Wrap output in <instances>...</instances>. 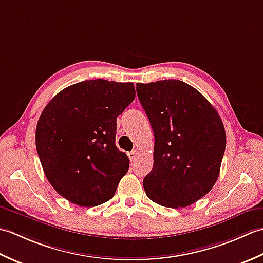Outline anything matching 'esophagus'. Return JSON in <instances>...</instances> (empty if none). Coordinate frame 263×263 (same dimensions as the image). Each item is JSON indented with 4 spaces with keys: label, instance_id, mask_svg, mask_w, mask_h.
Segmentation results:
<instances>
[{
    "label": "esophagus",
    "instance_id": "obj_1",
    "mask_svg": "<svg viewBox=\"0 0 263 263\" xmlns=\"http://www.w3.org/2000/svg\"><path fill=\"white\" fill-rule=\"evenodd\" d=\"M128 157H129L130 161H134V160H135L136 157H137V151H136V149H133L132 152H129V154H128Z\"/></svg>",
    "mask_w": 263,
    "mask_h": 263
}]
</instances>
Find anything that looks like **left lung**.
<instances>
[{"label": "left lung", "mask_w": 263, "mask_h": 263, "mask_svg": "<svg viewBox=\"0 0 263 263\" xmlns=\"http://www.w3.org/2000/svg\"><path fill=\"white\" fill-rule=\"evenodd\" d=\"M136 90L154 133V162L144 190L162 206H189L212 190L220 173L226 148L221 118L181 80L137 83Z\"/></svg>", "instance_id": "8db88e82"}]
</instances>
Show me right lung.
I'll return each instance as SVG.
<instances>
[{"instance_id":"1","label":"right lung","mask_w":263,"mask_h":263,"mask_svg":"<svg viewBox=\"0 0 263 263\" xmlns=\"http://www.w3.org/2000/svg\"><path fill=\"white\" fill-rule=\"evenodd\" d=\"M135 99L133 83L85 80L62 89L37 122L36 149L53 189L92 208L111 200L129 168L116 146L117 117Z\"/></svg>"}]
</instances>
